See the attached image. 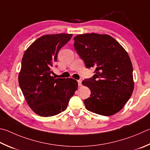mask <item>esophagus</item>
Here are the masks:
<instances>
[{"instance_id": "esophagus-1", "label": "esophagus", "mask_w": 150, "mask_h": 150, "mask_svg": "<svg viewBox=\"0 0 150 150\" xmlns=\"http://www.w3.org/2000/svg\"><path fill=\"white\" fill-rule=\"evenodd\" d=\"M77 82H78V85L79 86L82 85V81H81V80H78Z\"/></svg>"}]
</instances>
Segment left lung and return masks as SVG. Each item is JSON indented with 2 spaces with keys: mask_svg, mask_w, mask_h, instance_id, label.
<instances>
[{
  "mask_svg": "<svg viewBox=\"0 0 150 150\" xmlns=\"http://www.w3.org/2000/svg\"><path fill=\"white\" fill-rule=\"evenodd\" d=\"M74 47L93 77L83 81L91 91L84 100L86 108L99 115L119 112L131 96L134 87L132 65L125 48L110 35L85 33L74 37Z\"/></svg>",
  "mask_w": 150,
  "mask_h": 150,
  "instance_id": "8db88e82",
  "label": "left lung"
}]
</instances>
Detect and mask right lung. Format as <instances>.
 <instances>
[{"label":"right lung","mask_w":150,"mask_h":150,"mask_svg":"<svg viewBox=\"0 0 150 150\" xmlns=\"http://www.w3.org/2000/svg\"><path fill=\"white\" fill-rule=\"evenodd\" d=\"M72 35H45L33 42L23 54L19 84L30 108L40 116H54L64 111L77 89L76 80L51 76L58 52Z\"/></svg>","instance_id":"right-lung-1"}]
</instances>
